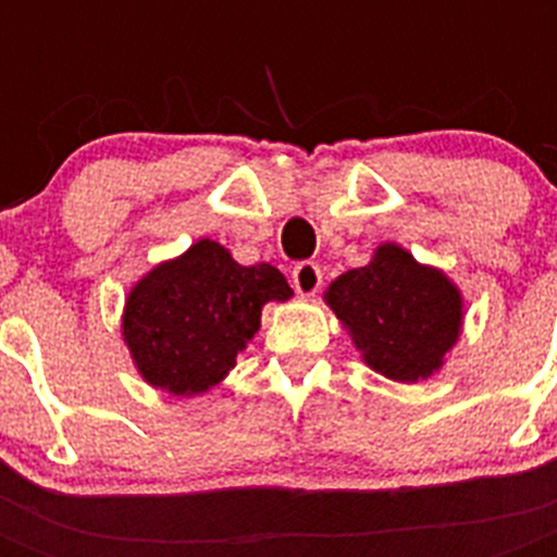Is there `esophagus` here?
<instances>
[{
    "mask_svg": "<svg viewBox=\"0 0 557 557\" xmlns=\"http://www.w3.org/2000/svg\"><path fill=\"white\" fill-rule=\"evenodd\" d=\"M292 283H295L300 295H314L321 288V265L312 260L297 262L295 269H292Z\"/></svg>",
    "mask_w": 557,
    "mask_h": 557,
    "instance_id": "1",
    "label": "esophagus"
}]
</instances>
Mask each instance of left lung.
Here are the masks:
<instances>
[{
	"label": "left lung",
	"mask_w": 557,
	"mask_h": 557,
	"mask_svg": "<svg viewBox=\"0 0 557 557\" xmlns=\"http://www.w3.org/2000/svg\"><path fill=\"white\" fill-rule=\"evenodd\" d=\"M326 304L349 326L367 364L393 381L440 370L462 321V300L448 277L398 245H381L370 265L341 274Z\"/></svg>",
	"instance_id": "obj_1"
}]
</instances>
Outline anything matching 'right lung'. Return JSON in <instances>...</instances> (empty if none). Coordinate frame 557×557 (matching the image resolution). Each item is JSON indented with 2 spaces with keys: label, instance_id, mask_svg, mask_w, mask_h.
<instances>
[{
  "label": "right lung",
  "instance_id": "add662e5",
  "mask_svg": "<svg viewBox=\"0 0 557 557\" xmlns=\"http://www.w3.org/2000/svg\"><path fill=\"white\" fill-rule=\"evenodd\" d=\"M288 297L274 265H239L222 245L201 239L129 292L124 338L152 387L193 396L225 379L260 330L262 306Z\"/></svg>",
  "mask_w": 557,
  "mask_h": 557
}]
</instances>
